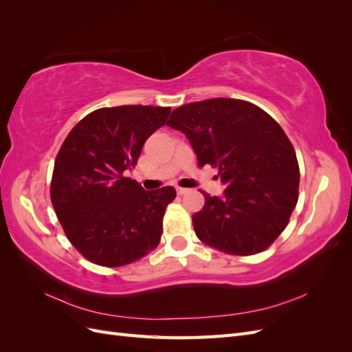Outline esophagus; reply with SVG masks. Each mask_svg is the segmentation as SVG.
<instances>
[{
  "label": "esophagus",
  "instance_id": "obj_1",
  "mask_svg": "<svg viewBox=\"0 0 352 352\" xmlns=\"http://www.w3.org/2000/svg\"><path fill=\"white\" fill-rule=\"evenodd\" d=\"M176 192H177V195H185V194H188V189L186 188H176Z\"/></svg>",
  "mask_w": 352,
  "mask_h": 352
}]
</instances>
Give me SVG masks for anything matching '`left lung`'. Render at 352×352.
<instances>
[{"label":"left lung","mask_w":352,"mask_h":352,"mask_svg":"<svg viewBox=\"0 0 352 352\" xmlns=\"http://www.w3.org/2000/svg\"><path fill=\"white\" fill-rule=\"evenodd\" d=\"M167 126L182 132L198 164L217 167L221 197L204 192L192 216L197 236L233 255L264 251L274 242L298 201L300 167L279 123L257 105L212 98L176 109Z\"/></svg>","instance_id":"8db88e82"}]
</instances>
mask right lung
Segmentation results:
<instances>
[{"label":"right lung","instance_id":"1","mask_svg":"<svg viewBox=\"0 0 352 352\" xmlns=\"http://www.w3.org/2000/svg\"><path fill=\"white\" fill-rule=\"evenodd\" d=\"M168 114L170 107L153 105L98 109L63 142L52 172V207L67 239L89 261L120 267L160 243L164 211L176 190H145L124 172Z\"/></svg>","mask_w":352,"mask_h":352}]
</instances>
